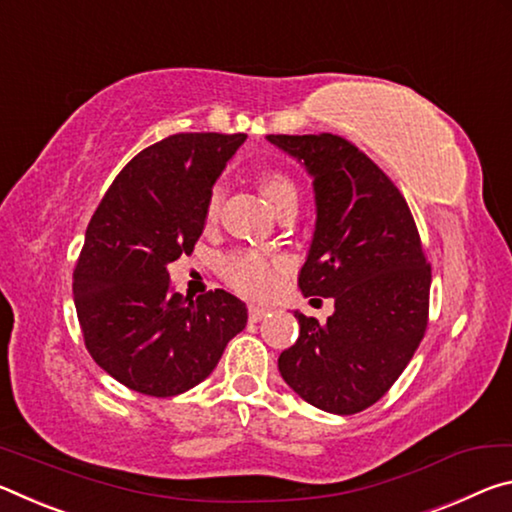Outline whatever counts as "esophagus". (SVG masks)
Returning <instances> with one entry per match:
<instances>
[{
	"instance_id": "esophagus-1",
	"label": "esophagus",
	"mask_w": 512,
	"mask_h": 512,
	"mask_svg": "<svg viewBox=\"0 0 512 512\" xmlns=\"http://www.w3.org/2000/svg\"><path fill=\"white\" fill-rule=\"evenodd\" d=\"M267 313H270V311H267V308H263V306H249V320L251 322H261Z\"/></svg>"
}]
</instances>
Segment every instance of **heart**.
Segmentation results:
<instances>
[{
	"instance_id": "obj_1",
	"label": "heart",
	"mask_w": 512,
	"mask_h": 512,
	"mask_svg": "<svg viewBox=\"0 0 512 512\" xmlns=\"http://www.w3.org/2000/svg\"><path fill=\"white\" fill-rule=\"evenodd\" d=\"M261 190L274 211H279V208L286 204H297V183L283 172H265L261 177ZM220 206L222 188L215 186L211 190V197H208L206 206L208 220H215L217 213H220ZM283 267H286V261H283L281 256H270L263 254V251L245 249L236 251V254L226 258L222 272L224 279L229 281V286L242 292V295L267 297L276 288V283H279V274Z\"/></svg>"
}]
</instances>
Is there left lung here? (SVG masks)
Listing matches in <instances>:
<instances>
[{"label":"left lung","mask_w":512,"mask_h":512,"mask_svg":"<svg viewBox=\"0 0 512 512\" xmlns=\"http://www.w3.org/2000/svg\"><path fill=\"white\" fill-rule=\"evenodd\" d=\"M267 140L313 179L317 217L299 290L335 301L326 322L295 311L299 338L279 356V372L311 406L354 415L390 390L420 347L431 267L406 199L349 140Z\"/></svg>","instance_id":"1"}]
</instances>
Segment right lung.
<instances>
[{
	"label": "right lung",
	"instance_id": "obj_1",
	"mask_svg": "<svg viewBox=\"0 0 512 512\" xmlns=\"http://www.w3.org/2000/svg\"><path fill=\"white\" fill-rule=\"evenodd\" d=\"M245 133H177L117 174L86 229L74 306L90 356L127 388L181 395L206 379L247 306L224 290H172L167 265L195 249L213 183Z\"/></svg>",
	"mask_w": 512,
	"mask_h": 512
}]
</instances>
